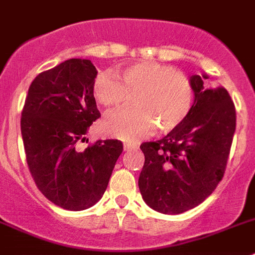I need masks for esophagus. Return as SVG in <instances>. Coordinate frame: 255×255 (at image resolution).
I'll list each match as a JSON object with an SVG mask.
<instances>
[{
    "mask_svg": "<svg viewBox=\"0 0 255 255\" xmlns=\"http://www.w3.org/2000/svg\"><path fill=\"white\" fill-rule=\"evenodd\" d=\"M123 147H125V151H129V150H136L137 149L136 145H133V143H129V142H125Z\"/></svg>",
    "mask_w": 255,
    "mask_h": 255,
    "instance_id": "34e87169",
    "label": "esophagus"
}]
</instances>
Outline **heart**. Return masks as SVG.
<instances>
[{"label": "heart", "instance_id": "obj_1", "mask_svg": "<svg viewBox=\"0 0 255 255\" xmlns=\"http://www.w3.org/2000/svg\"><path fill=\"white\" fill-rule=\"evenodd\" d=\"M95 100L106 109H119L133 97L134 108L112 113L103 122L108 136L138 141L156 128L163 133L177 129L194 105L191 79L173 66L142 61L126 66L117 77L112 72L97 74L92 86Z\"/></svg>", "mask_w": 255, "mask_h": 255}]
</instances>
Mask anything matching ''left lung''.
<instances>
[{"instance_id": "obj_1", "label": "left lung", "mask_w": 255, "mask_h": 255, "mask_svg": "<svg viewBox=\"0 0 255 255\" xmlns=\"http://www.w3.org/2000/svg\"><path fill=\"white\" fill-rule=\"evenodd\" d=\"M192 75L195 101L183 125L161 140L140 146L145 163L138 187L145 203L163 214L192 209L223 178L236 128V110L223 87H204Z\"/></svg>"}]
</instances>
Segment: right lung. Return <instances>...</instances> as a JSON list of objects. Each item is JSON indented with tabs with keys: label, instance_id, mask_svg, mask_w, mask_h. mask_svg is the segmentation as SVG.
Returning a JSON list of instances; mask_svg holds the SVG:
<instances>
[{
	"label": "right lung",
	"instance_id": "right-lung-1",
	"mask_svg": "<svg viewBox=\"0 0 255 255\" xmlns=\"http://www.w3.org/2000/svg\"><path fill=\"white\" fill-rule=\"evenodd\" d=\"M97 70L69 59L39 73L21 112L26 164L39 191L57 207L83 210L103 198L123 151L118 140H99L85 150L90 126L101 117L92 86Z\"/></svg>",
	"mask_w": 255,
	"mask_h": 255
}]
</instances>
